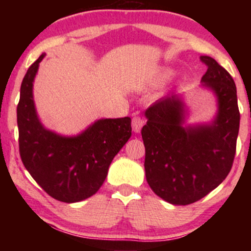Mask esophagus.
Masks as SVG:
<instances>
[{
    "mask_svg": "<svg viewBox=\"0 0 251 251\" xmlns=\"http://www.w3.org/2000/svg\"><path fill=\"white\" fill-rule=\"evenodd\" d=\"M143 125H144V120L140 117H134L133 119H132V128H133L135 133H139L140 129L143 127Z\"/></svg>",
    "mask_w": 251,
    "mask_h": 251,
    "instance_id": "esophagus-1",
    "label": "esophagus"
}]
</instances>
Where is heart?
I'll list each match as a JSON object with an SVG mask.
<instances>
[{"label":"heart","instance_id":"obj_1","mask_svg":"<svg viewBox=\"0 0 251 251\" xmlns=\"http://www.w3.org/2000/svg\"><path fill=\"white\" fill-rule=\"evenodd\" d=\"M169 75H170V72H163V73L159 75V77L160 79H166Z\"/></svg>","mask_w":251,"mask_h":251}]
</instances>
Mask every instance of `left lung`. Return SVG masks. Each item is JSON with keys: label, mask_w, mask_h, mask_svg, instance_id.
<instances>
[{"label": "left lung", "mask_w": 251, "mask_h": 251, "mask_svg": "<svg viewBox=\"0 0 251 251\" xmlns=\"http://www.w3.org/2000/svg\"><path fill=\"white\" fill-rule=\"evenodd\" d=\"M201 86L214 93L217 112L209 123L186 124L189 109L180 94L157 100L145 111L142 128L145 175L150 188L174 205L205 197L226 178L236 152L240 111L231 75L212 57Z\"/></svg>", "instance_id": "8db88e82"}]
</instances>
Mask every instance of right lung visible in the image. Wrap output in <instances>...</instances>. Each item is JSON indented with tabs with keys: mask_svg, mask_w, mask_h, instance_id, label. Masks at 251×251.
Segmentation results:
<instances>
[{
	"mask_svg": "<svg viewBox=\"0 0 251 251\" xmlns=\"http://www.w3.org/2000/svg\"><path fill=\"white\" fill-rule=\"evenodd\" d=\"M43 53L22 80L17 105L20 154L25 168L55 200L76 203L93 196L118 152L131 138V118L96 120L76 135L48 129L37 116L34 80Z\"/></svg>",
	"mask_w": 251,
	"mask_h": 251,
	"instance_id": "obj_1",
	"label": "right lung"
}]
</instances>
